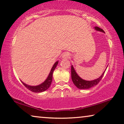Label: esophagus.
<instances>
[{
  "mask_svg": "<svg viewBox=\"0 0 124 124\" xmlns=\"http://www.w3.org/2000/svg\"><path fill=\"white\" fill-rule=\"evenodd\" d=\"M62 57L64 59H68L70 57V54L68 52H65L64 53L63 55H62Z\"/></svg>",
  "mask_w": 124,
  "mask_h": 124,
  "instance_id": "34e87169",
  "label": "esophagus"
}]
</instances>
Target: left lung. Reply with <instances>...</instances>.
<instances>
[{
  "label": "left lung",
  "instance_id": "left-lung-1",
  "mask_svg": "<svg viewBox=\"0 0 124 124\" xmlns=\"http://www.w3.org/2000/svg\"><path fill=\"white\" fill-rule=\"evenodd\" d=\"M95 29L96 30H98V31H100L104 32V31L103 30L101 29L100 28L98 27V26H95ZM71 72L72 81H73L74 85H75L78 88H79L80 89H89L91 87L94 86L95 85H98L99 83L100 82V81L101 80L102 78L103 77L105 73V71H104V73H102V74L101 75V77L100 78H99L98 79H97L94 80L86 81V80H84L82 79L81 78H80L79 76H78L77 73L75 72V70H74L73 66H71Z\"/></svg>",
  "mask_w": 124,
  "mask_h": 124
}]
</instances>
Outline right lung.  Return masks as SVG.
<instances>
[{
  "label": "right lung",
  "instance_id": "1",
  "mask_svg": "<svg viewBox=\"0 0 124 124\" xmlns=\"http://www.w3.org/2000/svg\"><path fill=\"white\" fill-rule=\"evenodd\" d=\"M58 62H56L54 64L52 69H51L50 73L49 74L48 77H47V78L46 79V80L43 83L41 84L38 85V86H29V85H26L24 83H23V82L22 83L23 84V85L26 87V88L29 89V90L31 91H32V92L41 93L46 90L50 86L51 82H52V80H53V71H54L55 69V68L56 67V65H58Z\"/></svg>",
  "mask_w": 124,
  "mask_h": 124
}]
</instances>
